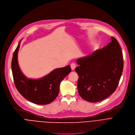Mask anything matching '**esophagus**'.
<instances>
[{"label": "esophagus", "mask_w": 135, "mask_h": 135, "mask_svg": "<svg viewBox=\"0 0 135 135\" xmlns=\"http://www.w3.org/2000/svg\"><path fill=\"white\" fill-rule=\"evenodd\" d=\"M76 68V65L74 63H72L71 64V68L72 69V70H74L75 69V68Z\"/></svg>", "instance_id": "1"}]
</instances>
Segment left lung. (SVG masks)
<instances>
[{
  "label": "left lung",
  "mask_w": 135,
  "mask_h": 135,
  "mask_svg": "<svg viewBox=\"0 0 135 135\" xmlns=\"http://www.w3.org/2000/svg\"><path fill=\"white\" fill-rule=\"evenodd\" d=\"M111 39V42L102 49L76 60L78 93L88 102L105 99L118 86L123 71V55L117 40L113 37Z\"/></svg>",
  "instance_id": "1"
}]
</instances>
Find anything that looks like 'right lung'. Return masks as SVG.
Returning a JSON list of instances; mask_svg holds the SVG:
<instances>
[{
	"instance_id": "right-lung-1",
	"label": "right lung",
	"mask_w": 135,
	"mask_h": 135,
	"mask_svg": "<svg viewBox=\"0 0 135 135\" xmlns=\"http://www.w3.org/2000/svg\"><path fill=\"white\" fill-rule=\"evenodd\" d=\"M21 42V40L14 52L12 61V70L16 88L25 98L33 103L49 104L57 97L61 81L71 71L70 65L56 69L40 79L28 78L22 72L18 63Z\"/></svg>"
}]
</instances>
